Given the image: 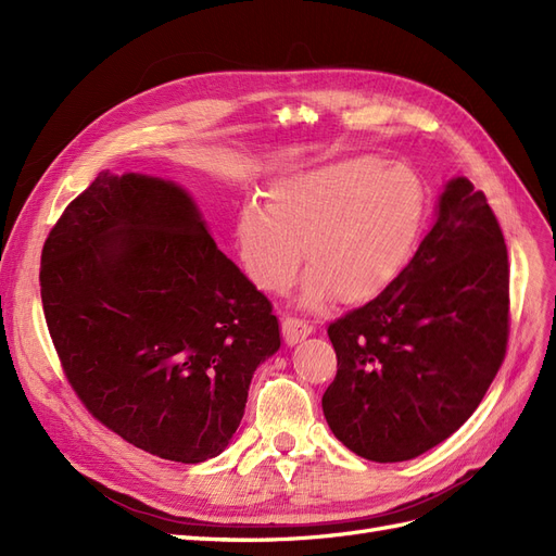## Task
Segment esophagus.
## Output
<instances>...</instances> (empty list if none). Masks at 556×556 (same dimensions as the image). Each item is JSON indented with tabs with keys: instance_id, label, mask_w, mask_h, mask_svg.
<instances>
[{
	"instance_id": "34e87169",
	"label": "esophagus",
	"mask_w": 556,
	"mask_h": 556,
	"mask_svg": "<svg viewBox=\"0 0 556 556\" xmlns=\"http://www.w3.org/2000/svg\"><path fill=\"white\" fill-rule=\"evenodd\" d=\"M313 333V327L306 323V319L299 317H282V339L288 345H296L299 341H304L306 336Z\"/></svg>"
}]
</instances>
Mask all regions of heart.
Masks as SVG:
<instances>
[{
    "label": "heart",
    "instance_id": "obj_1",
    "mask_svg": "<svg viewBox=\"0 0 556 556\" xmlns=\"http://www.w3.org/2000/svg\"><path fill=\"white\" fill-rule=\"evenodd\" d=\"M427 215V182L413 166L348 157L276 178L266 204L248 199L233 223V241L260 290H288L304 245L301 306L317 308L333 296L359 306L406 271Z\"/></svg>",
    "mask_w": 556,
    "mask_h": 556
}]
</instances>
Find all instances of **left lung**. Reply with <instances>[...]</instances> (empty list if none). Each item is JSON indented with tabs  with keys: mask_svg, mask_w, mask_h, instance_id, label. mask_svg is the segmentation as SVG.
<instances>
[{
	"mask_svg": "<svg viewBox=\"0 0 556 556\" xmlns=\"http://www.w3.org/2000/svg\"><path fill=\"white\" fill-rule=\"evenodd\" d=\"M508 250L482 192L452 178L390 290L329 325L327 425L378 464L408 462L476 413L508 343Z\"/></svg>",
	"mask_w": 556,
	"mask_h": 556,
	"instance_id": "8db88e82",
	"label": "left lung"
}]
</instances>
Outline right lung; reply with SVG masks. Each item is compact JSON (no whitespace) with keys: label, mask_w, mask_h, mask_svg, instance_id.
I'll return each instance as SVG.
<instances>
[{"label":"right lung","mask_w":556,"mask_h":556,"mask_svg":"<svg viewBox=\"0 0 556 556\" xmlns=\"http://www.w3.org/2000/svg\"><path fill=\"white\" fill-rule=\"evenodd\" d=\"M39 280L64 374L99 422L180 464L231 443L280 327L188 190L102 172L48 233Z\"/></svg>","instance_id":"add662e5"}]
</instances>
